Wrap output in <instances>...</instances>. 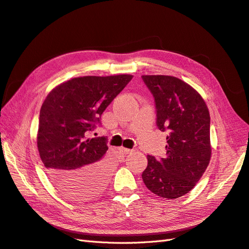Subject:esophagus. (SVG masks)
I'll return each mask as SVG.
<instances>
[{
	"label": "esophagus",
	"instance_id": "34e87169",
	"mask_svg": "<svg viewBox=\"0 0 249 249\" xmlns=\"http://www.w3.org/2000/svg\"><path fill=\"white\" fill-rule=\"evenodd\" d=\"M119 150H120L121 154H123V155H128V154H130V152H132V151H133L132 149L124 148V147H121V148H119Z\"/></svg>",
	"mask_w": 249,
	"mask_h": 249
}]
</instances>
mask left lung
Wrapping results in <instances>:
<instances>
[{
    "label": "left lung",
    "instance_id": "8db88e82",
    "mask_svg": "<svg viewBox=\"0 0 249 249\" xmlns=\"http://www.w3.org/2000/svg\"><path fill=\"white\" fill-rule=\"evenodd\" d=\"M155 99L156 124L167 131L166 156H147L143 182L164 199H178L193 189L208 166L210 117L201 95L187 83L169 75H142Z\"/></svg>",
    "mask_w": 249,
    "mask_h": 249
}]
</instances>
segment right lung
Masks as SVG:
<instances>
[{"label": "right lung", "instance_id": "right-lung-1", "mask_svg": "<svg viewBox=\"0 0 249 249\" xmlns=\"http://www.w3.org/2000/svg\"><path fill=\"white\" fill-rule=\"evenodd\" d=\"M132 75L81 76L53 88L40 110L37 149L53 186L72 200L98 196L107 185V138H89L102 113Z\"/></svg>", "mask_w": 249, "mask_h": 249}]
</instances>
